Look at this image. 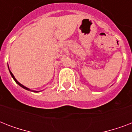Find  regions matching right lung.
<instances>
[{
  "label": "right lung",
  "mask_w": 132,
  "mask_h": 132,
  "mask_svg": "<svg viewBox=\"0 0 132 132\" xmlns=\"http://www.w3.org/2000/svg\"><path fill=\"white\" fill-rule=\"evenodd\" d=\"M8 68H9V66H8ZM9 72H10V74H11V77H12V78H13V79H14V81H15V83H16V84H17L19 85L20 86H21L22 88H23L24 89H25V90H29V91H32V92H40V91H36V90H30L29 88H27V87H25V86H23V85H22V84H20V83L18 82V81L16 80V79L15 78V77H14V75H13L12 74V72H11V70H9Z\"/></svg>",
  "instance_id": "add662e5"
}]
</instances>
